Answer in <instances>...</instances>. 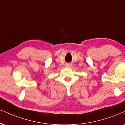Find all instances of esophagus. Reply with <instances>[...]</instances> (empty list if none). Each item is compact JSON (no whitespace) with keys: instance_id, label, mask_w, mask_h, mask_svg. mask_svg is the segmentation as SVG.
<instances>
[{"instance_id":"obj_1","label":"esophagus","mask_w":125,"mask_h":125,"mask_svg":"<svg viewBox=\"0 0 125 125\" xmlns=\"http://www.w3.org/2000/svg\"><path fill=\"white\" fill-rule=\"evenodd\" d=\"M66 66H67V67H70V64H66Z\"/></svg>"}]
</instances>
